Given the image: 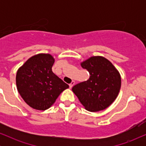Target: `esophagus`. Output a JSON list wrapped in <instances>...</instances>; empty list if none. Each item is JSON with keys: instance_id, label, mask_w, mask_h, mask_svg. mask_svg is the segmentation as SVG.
I'll list each match as a JSON object with an SVG mask.
<instances>
[{"instance_id": "34e87169", "label": "esophagus", "mask_w": 146, "mask_h": 146, "mask_svg": "<svg viewBox=\"0 0 146 146\" xmlns=\"http://www.w3.org/2000/svg\"><path fill=\"white\" fill-rule=\"evenodd\" d=\"M74 84H75V82L74 81H72V82L69 84V88H71Z\"/></svg>"}]
</instances>
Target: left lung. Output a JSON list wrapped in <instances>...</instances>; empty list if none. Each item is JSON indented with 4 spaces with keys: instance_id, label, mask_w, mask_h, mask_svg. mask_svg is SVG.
<instances>
[{
    "instance_id": "obj_1",
    "label": "left lung",
    "mask_w": 146,
    "mask_h": 146,
    "mask_svg": "<svg viewBox=\"0 0 146 146\" xmlns=\"http://www.w3.org/2000/svg\"><path fill=\"white\" fill-rule=\"evenodd\" d=\"M80 65L89 72L86 81L73 87L72 90L84 108L98 112L108 108L119 93L121 79L119 72L111 62L103 56H92Z\"/></svg>"
}]
</instances>
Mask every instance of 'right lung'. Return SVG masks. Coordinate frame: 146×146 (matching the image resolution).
Returning a JSON list of instances; mask_svg holds the SVG:
<instances>
[{
  "label": "right lung",
  "instance_id": "add662e5",
  "mask_svg": "<svg viewBox=\"0 0 146 146\" xmlns=\"http://www.w3.org/2000/svg\"><path fill=\"white\" fill-rule=\"evenodd\" d=\"M54 62V58L49 53H38L18 69L17 90L25 103L33 109L49 108L60 93L69 87L52 71Z\"/></svg>",
  "mask_w": 146,
  "mask_h": 146
}]
</instances>
